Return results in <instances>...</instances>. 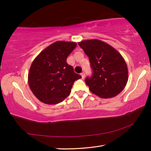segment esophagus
Listing matches in <instances>:
<instances>
[{"label": "esophagus", "instance_id": "esophagus-1", "mask_svg": "<svg viewBox=\"0 0 151 151\" xmlns=\"http://www.w3.org/2000/svg\"><path fill=\"white\" fill-rule=\"evenodd\" d=\"M81 76H82V78L84 79V78H85V73H82L81 74Z\"/></svg>", "mask_w": 151, "mask_h": 151}]
</instances>
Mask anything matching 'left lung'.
Returning <instances> with one entry per match:
<instances>
[{
    "instance_id": "left-lung-1",
    "label": "left lung",
    "mask_w": 151,
    "mask_h": 151,
    "mask_svg": "<svg viewBox=\"0 0 151 151\" xmlns=\"http://www.w3.org/2000/svg\"><path fill=\"white\" fill-rule=\"evenodd\" d=\"M78 44L88 57L93 69V76L85 79L91 93L103 99L118 95L129 77L127 63L122 55L100 40H82Z\"/></svg>"
}]
</instances>
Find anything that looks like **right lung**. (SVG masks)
I'll return each instance as SVG.
<instances>
[{
	"mask_svg": "<svg viewBox=\"0 0 151 151\" xmlns=\"http://www.w3.org/2000/svg\"><path fill=\"white\" fill-rule=\"evenodd\" d=\"M76 47L74 42L57 41L33 60L28 82L32 93L42 103L55 104L63 101L70 94L74 82L82 78L66 63Z\"/></svg>",
	"mask_w": 151,
	"mask_h": 151,
	"instance_id": "obj_1",
	"label": "right lung"
}]
</instances>
